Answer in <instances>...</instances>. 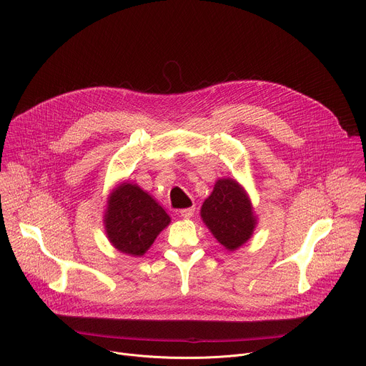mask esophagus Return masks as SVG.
I'll list each match as a JSON object with an SVG mask.
<instances>
[{
  "label": "esophagus",
  "mask_w": 366,
  "mask_h": 366,
  "mask_svg": "<svg viewBox=\"0 0 366 366\" xmlns=\"http://www.w3.org/2000/svg\"><path fill=\"white\" fill-rule=\"evenodd\" d=\"M194 210H195V207L182 208V210H179V212H178V214H179L181 217H184V219H189V217H192V216H194Z\"/></svg>",
  "instance_id": "1"
}]
</instances>
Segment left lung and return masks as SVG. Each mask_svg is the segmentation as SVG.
Masks as SVG:
<instances>
[{"instance_id": "obj_1", "label": "left lung", "mask_w": 366, "mask_h": 366, "mask_svg": "<svg viewBox=\"0 0 366 366\" xmlns=\"http://www.w3.org/2000/svg\"><path fill=\"white\" fill-rule=\"evenodd\" d=\"M201 219L216 240L234 252L250 240L257 217L246 189L234 178H219L201 205Z\"/></svg>"}]
</instances>
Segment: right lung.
Listing matches in <instances>:
<instances>
[{
  "label": "right lung",
  "mask_w": 366,
  "mask_h": 366,
  "mask_svg": "<svg viewBox=\"0 0 366 366\" xmlns=\"http://www.w3.org/2000/svg\"><path fill=\"white\" fill-rule=\"evenodd\" d=\"M102 222L113 247L120 253L139 257L169 226L171 217L137 184L123 181L109 194Z\"/></svg>",
  "instance_id": "right-lung-1"
}]
</instances>
